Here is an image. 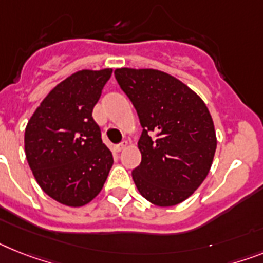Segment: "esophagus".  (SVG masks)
Wrapping results in <instances>:
<instances>
[{"instance_id": "obj_1", "label": "esophagus", "mask_w": 263, "mask_h": 263, "mask_svg": "<svg viewBox=\"0 0 263 263\" xmlns=\"http://www.w3.org/2000/svg\"><path fill=\"white\" fill-rule=\"evenodd\" d=\"M127 145H128V143L127 142H123L121 143V144H119V145H116V147H115V152H120V151H123V149L124 148H127Z\"/></svg>"}]
</instances>
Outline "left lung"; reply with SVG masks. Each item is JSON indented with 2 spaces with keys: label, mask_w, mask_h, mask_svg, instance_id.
Masks as SVG:
<instances>
[{
  "label": "left lung",
  "mask_w": 263,
  "mask_h": 263,
  "mask_svg": "<svg viewBox=\"0 0 263 263\" xmlns=\"http://www.w3.org/2000/svg\"><path fill=\"white\" fill-rule=\"evenodd\" d=\"M115 76L143 127L142 163L132 171L139 193L156 206L179 204L210 173L217 149L204 101L176 77L158 69L118 68Z\"/></svg>",
  "instance_id": "1"
}]
</instances>
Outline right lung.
<instances>
[{
	"instance_id": "1",
	"label": "right lung",
	"mask_w": 263,
	"mask_h": 263,
	"mask_svg": "<svg viewBox=\"0 0 263 263\" xmlns=\"http://www.w3.org/2000/svg\"><path fill=\"white\" fill-rule=\"evenodd\" d=\"M111 68L81 69L46 95L25 128V155L39 186L68 207L85 206L104 186L114 158L92 111Z\"/></svg>"
}]
</instances>
